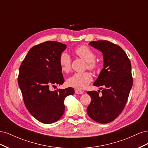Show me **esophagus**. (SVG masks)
<instances>
[{"mask_svg": "<svg viewBox=\"0 0 148 148\" xmlns=\"http://www.w3.org/2000/svg\"><path fill=\"white\" fill-rule=\"evenodd\" d=\"M75 93L77 94V95H82V94L83 93V91H82L81 90H79V89H75Z\"/></svg>", "mask_w": 148, "mask_h": 148, "instance_id": "34e87169", "label": "esophagus"}]
</instances>
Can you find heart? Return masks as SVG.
<instances>
[{"mask_svg": "<svg viewBox=\"0 0 148 148\" xmlns=\"http://www.w3.org/2000/svg\"><path fill=\"white\" fill-rule=\"evenodd\" d=\"M76 54L87 62V69L95 70L97 68V64L95 62L96 53L86 46H81L75 49ZM59 64L62 71L68 73L71 69V59L68 53L63 52L59 57ZM92 76L90 73L86 71L83 73H75L67 79L69 86L77 89H82L86 88L91 82Z\"/></svg>", "mask_w": 148, "mask_h": 148, "instance_id": "heart-1", "label": "heart"}]
</instances>
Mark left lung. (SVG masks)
<instances>
[{
  "mask_svg": "<svg viewBox=\"0 0 148 148\" xmlns=\"http://www.w3.org/2000/svg\"><path fill=\"white\" fill-rule=\"evenodd\" d=\"M89 45L102 53L104 68L93 84L104 88L101 96L96 91L87 92L91 97L87 112L96 122L107 123L117 118L126 105L133 85L131 62L117 44L96 41L90 42Z\"/></svg>",
  "mask_w": 148,
  "mask_h": 148,
  "instance_id": "left-lung-1",
  "label": "left lung"
}]
</instances>
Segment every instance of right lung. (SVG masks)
Segmentation results:
<instances>
[{
	"instance_id": "add662e5",
	"label": "right lung",
	"mask_w": 148,
	"mask_h": 148,
	"mask_svg": "<svg viewBox=\"0 0 148 148\" xmlns=\"http://www.w3.org/2000/svg\"><path fill=\"white\" fill-rule=\"evenodd\" d=\"M66 45L46 41L30 49L20 66L18 83L29 113L39 122L49 124L59 120L65 111L64 100L73 95V88L51 91L64 79L59 57Z\"/></svg>"
}]
</instances>
